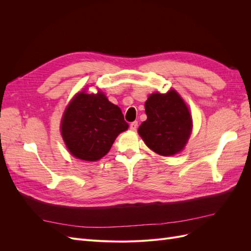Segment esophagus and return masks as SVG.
Wrapping results in <instances>:
<instances>
[{
  "label": "esophagus",
  "mask_w": 251,
  "mask_h": 251,
  "mask_svg": "<svg viewBox=\"0 0 251 251\" xmlns=\"http://www.w3.org/2000/svg\"><path fill=\"white\" fill-rule=\"evenodd\" d=\"M137 126H138V121H133L130 125V128L132 131H136L137 130Z\"/></svg>",
  "instance_id": "obj_1"
}]
</instances>
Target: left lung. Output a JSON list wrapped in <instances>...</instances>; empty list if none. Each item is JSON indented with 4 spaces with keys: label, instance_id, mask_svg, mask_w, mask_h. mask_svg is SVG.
Listing matches in <instances>:
<instances>
[{
    "label": "left lung",
    "instance_id": "1",
    "mask_svg": "<svg viewBox=\"0 0 251 251\" xmlns=\"http://www.w3.org/2000/svg\"><path fill=\"white\" fill-rule=\"evenodd\" d=\"M147 120L138 128L147 146L162 156H173L184 148L192 131V116L176 91L154 93L146 101Z\"/></svg>",
    "mask_w": 251,
    "mask_h": 251
}]
</instances>
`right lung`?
<instances>
[{"instance_id":"add662e5","label":"right lung","mask_w":251,"mask_h":251,"mask_svg":"<svg viewBox=\"0 0 251 251\" xmlns=\"http://www.w3.org/2000/svg\"><path fill=\"white\" fill-rule=\"evenodd\" d=\"M127 127L119 107L100 92L78 93L68 105L60 125L68 150L85 161L100 160Z\"/></svg>"}]
</instances>
